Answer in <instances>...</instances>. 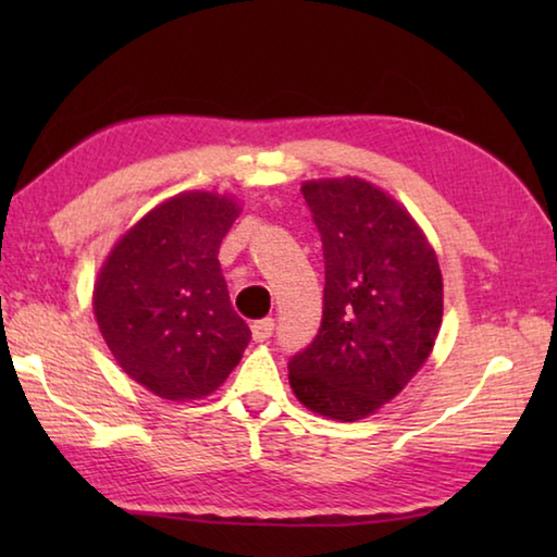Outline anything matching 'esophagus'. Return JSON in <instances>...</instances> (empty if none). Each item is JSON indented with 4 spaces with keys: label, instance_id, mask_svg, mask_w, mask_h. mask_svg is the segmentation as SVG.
I'll return each instance as SVG.
<instances>
[{
    "label": "esophagus",
    "instance_id": "34e87169",
    "mask_svg": "<svg viewBox=\"0 0 557 557\" xmlns=\"http://www.w3.org/2000/svg\"><path fill=\"white\" fill-rule=\"evenodd\" d=\"M250 329H252V338H256V342H268L272 332H275V319H260V322H256Z\"/></svg>",
    "mask_w": 557,
    "mask_h": 557
}]
</instances>
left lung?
<instances>
[{"label": "left lung", "mask_w": 557, "mask_h": 557, "mask_svg": "<svg viewBox=\"0 0 557 557\" xmlns=\"http://www.w3.org/2000/svg\"><path fill=\"white\" fill-rule=\"evenodd\" d=\"M324 250L322 326L289 358L301 405L354 422L395 398L442 324L435 250L410 213L363 178L301 186Z\"/></svg>", "instance_id": "8db88e82"}]
</instances>
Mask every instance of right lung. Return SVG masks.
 Here are the masks:
<instances>
[{"instance_id":"obj_1","label":"right lung","mask_w":557,"mask_h":557,"mask_svg":"<svg viewBox=\"0 0 557 557\" xmlns=\"http://www.w3.org/2000/svg\"><path fill=\"white\" fill-rule=\"evenodd\" d=\"M238 211L209 191L174 196L122 235L100 270V332L122 371L159 398L213 393L250 342L219 262Z\"/></svg>"}]
</instances>
